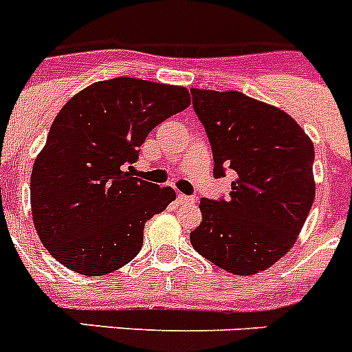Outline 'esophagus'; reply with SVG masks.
<instances>
[{
	"instance_id": "1",
	"label": "esophagus",
	"mask_w": 352,
	"mask_h": 352,
	"mask_svg": "<svg viewBox=\"0 0 352 352\" xmlns=\"http://www.w3.org/2000/svg\"><path fill=\"white\" fill-rule=\"evenodd\" d=\"M178 201L182 204H194L195 203V199L192 197V195H185V194H179Z\"/></svg>"
}]
</instances>
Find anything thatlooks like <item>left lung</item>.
Masks as SVG:
<instances>
[{
  "label": "left lung",
  "mask_w": 352,
  "mask_h": 352,
  "mask_svg": "<svg viewBox=\"0 0 352 352\" xmlns=\"http://www.w3.org/2000/svg\"><path fill=\"white\" fill-rule=\"evenodd\" d=\"M213 151V176L234 170L227 199H201L190 243L236 275L270 268L294 245L316 197L314 144L289 114L239 91L190 89Z\"/></svg>",
  "instance_id": "left-lung-1"
}]
</instances>
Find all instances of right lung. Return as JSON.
Returning a JSON list of instances; mask_svg holds the SVG:
<instances>
[{"label": "right lung", "instance_id": "right-lung-1", "mask_svg": "<svg viewBox=\"0 0 352 352\" xmlns=\"http://www.w3.org/2000/svg\"><path fill=\"white\" fill-rule=\"evenodd\" d=\"M190 105L182 86L118 77L65 104L31 170V211L43 247L80 275L125 266L142 247L144 223L176 199L135 178L148 133Z\"/></svg>", "mask_w": 352, "mask_h": 352}]
</instances>
